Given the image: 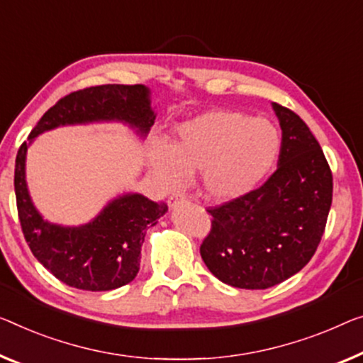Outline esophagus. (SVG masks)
<instances>
[{"label": "esophagus", "instance_id": "obj_1", "mask_svg": "<svg viewBox=\"0 0 363 363\" xmlns=\"http://www.w3.org/2000/svg\"><path fill=\"white\" fill-rule=\"evenodd\" d=\"M182 202H186V199L176 196V197H169V200H167V205H169V208H172V207H176V205H179Z\"/></svg>", "mask_w": 363, "mask_h": 363}]
</instances>
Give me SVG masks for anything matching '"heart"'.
I'll return each mask as SVG.
<instances>
[{
	"label": "heart",
	"mask_w": 363,
	"mask_h": 363,
	"mask_svg": "<svg viewBox=\"0 0 363 363\" xmlns=\"http://www.w3.org/2000/svg\"><path fill=\"white\" fill-rule=\"evenodd\" d=\"M279 150V130L266 118L212 109L179 123L167 145L151 143L148 164L166 191L197 172L202 196L225 203L251 194L274 166Z\"/></svg>",
	"instance_id": "obj_1"
}]
</instances>
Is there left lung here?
<instances>
[{
  "instance_id": "1",
  "label": "left lung",
  "mask_w": 363,
  "mask_h": 363,
  "mask_svg": "<svg viewBox=\"0 0 363 363\" xmlns=\"http://www.w3.org/2000/svg\"><path fill=\"white\" fill-rule=\"evenodd\" d=\"M282 128L277 171L247 196L208 208L212 230L200 246L205 266L236 289L264 290L306 266L326 228L333 174L310 128L272 102Z\"/></svg>"
}]
</instances>
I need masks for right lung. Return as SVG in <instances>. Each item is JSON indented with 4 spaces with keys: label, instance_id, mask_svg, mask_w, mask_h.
<instances>
[{
    "label": "right lung",
    "instance_id": "right-lung-1",
    "mask_svg": "<svg viewBox=\"0 0 363 363\" xmlns=\"http://www.w3.org/2000/svg\"><path fill=\"white\" fill-rule=\"evenodd\" d=\"M150 89L143 84H102L74 91L50 107L16 156L14 191L21 228L30 251L63 284L79 290L107 291L137 277L148 226L167 212L137 192L112 199L89 223L63 226L43 218L29 196L26 155L40 133L63 125L122 122L145 138L155 123Z\"/></svg>",
    "mask_w": 363,
    "mask_h": 363
}]
</instances>
